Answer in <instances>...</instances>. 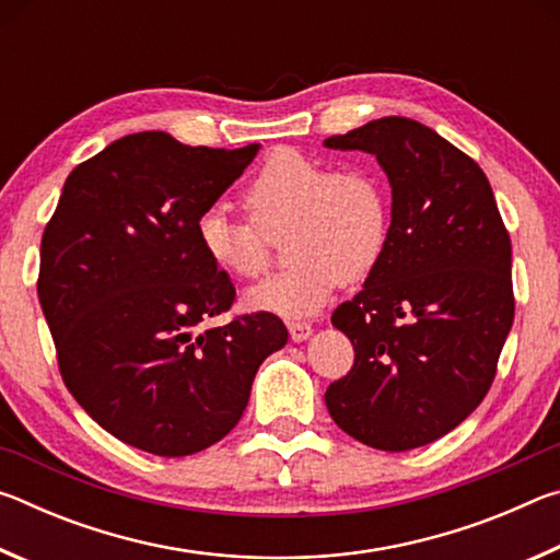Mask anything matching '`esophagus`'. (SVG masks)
Instances as JSON below:
<instances>
[{
    "instance_id": "1",
    "label": "esophagus",
    "mask_w": 560,
    "mask_h": 560,
    "mask_svg": "<svg viewBox=\"0 0 560 560\" xmlns=\"http://www.w3.org/2000/svg\"><path fill=\"white\" fill-rule=\"evenodd\" d=\"M289 334H291L293 343H301V340L311 338V334H314V328H311V324H303V320H291Z\"/></svg>"
}]
</instances>
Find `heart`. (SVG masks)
<instances>
[{
	"mask_svg": "<svg viewBox=\"0 0 560 560\" xmlns=\"http://www.w3.org/2000/svg\"><path fill=\"white\" fill-rule=\"evenodd\" d=\"M242 200L252 223L212 205L197 217L195 234L217 269L254 279L269 261L262 234L291 230V264L244 293V306L252 311L287 318L316 314L343 279L373 273L390 240V200L373 170H330L296 148L273 150L246 183Z\"/></svg>",
	"mask_w": 560,
	"mask_h": 560,
	"instance_id": "b5f03b06",
	"label": "heart"
}]
</instances>
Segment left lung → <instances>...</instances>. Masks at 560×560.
<instances>
[{"label":"left lung","instance_id":"obj_1","mask_svg":"<svg viewBox=\"0 0 560 560\" xmlns=\"http://www.w3.org/2000/svg\"><path fill=\"white\" fill-rule=\"evenodd\" d=\"M324 145L375 155L393 192L381 264L330 316L355 363L328 385L326 407L368 447H422L494 381L514 324L509 232L481 167L422 122L377 118Z\"/></svg>","mask_w":560,"mask_h":560}]
</instances>
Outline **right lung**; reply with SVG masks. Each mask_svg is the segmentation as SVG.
<instances>
[{
	"mask_svg": "<svg viewBox=\"0 0 560 560\" xmlns=\"http://www.w3.org/2000/svg\"><path fill=\"white\" fill-rule=\"evenodd\" d=\"M132 132L66 177L42 240L39 301L63 383L113 438L187 457L242 420L259 365L287 346L273 314L200 330L234 287L195 234L259 153Z\"/></svg>",
	"mask_w": 560,
	"mask_h": 560,
	"instance_id": "obj_1",
	"label": "right lung"
}]
</instances>
